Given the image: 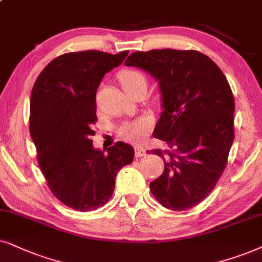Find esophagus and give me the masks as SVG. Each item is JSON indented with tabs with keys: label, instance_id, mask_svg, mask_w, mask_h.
Returning a JSON list of instances; mask_svg holds the SVG:
<instances>
[{
	"label": "esophagus",
	"instance_id": "obj_1",
	"mask_svg": "<svg viewBox=\"0 0 262 262\" xmlns=\"http://www.w3.org/2000/svg\"><path fill=\"white\" fill-rule=\"evenodd\" d=\"M134 149H135V157H137V158H140V157L146 156V149H144L142 147H139V146H137Z\"/></svg>",
	"mask_w": 262,
	"mask_h": 262
}]
</instances>
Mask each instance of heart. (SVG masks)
I'll use <instances>...</instances> for the list:
<instances>
[{"mask_svg": "<svg viewBox=\"0 0 262 262\" xmlns=\"http://www.w3.org/2000/svg\"><path fill=\"white\" fill-rule=\"evenodd\" d=\"M118 79H120L123 90L129 96L133 95V92L147 85V80H146L145 75L141 72L135 71V69H123L118 74ZM151 127L152 118L149 116H144L134 121L123 122L117 127V134L125 141L140 144L145 140L146 134Z\"/></svg>", "mask_w": 262, "mask_h": 262, "instance_id": "obj_1", "label": "heart"}]
</instances>
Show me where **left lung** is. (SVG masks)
Here are the masks:
<instances>
[{"label":"left lung","mask_w":262,"mask_h":262,"mask_svg":"<svg viewBox=\"0 0 262 262\" xmlns=\"http://www.w3.org/2000/svg\"><path fill=\"white\" fill-rule=\"evenodd\" d=\"M159 81L164 111L153 137L166 148L164 172L149 183L164 207L186 211L213 190L224 172L235 139V99L221 68L196 50L135 51L124 62ZM149 152V151H148Z\"/></svg>","instance_id":"obj_1"}]
</instances>
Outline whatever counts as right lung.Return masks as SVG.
Returning <instances> with one entry per match:
<instances>
[{
    "label": "right lung",
    "instance_id": "obj_1",
    "mask_svg": "<svg viewBox=\"0 0 262 262\" xmlns=\"http://www.w3.org/2000/svg\"><path fill=\"white\" fill-rule=\"evenodd\" d=\"M128 50L111 55L87 50L56 57L34 82L30 133L51 193L75 211H95L113 196L115 179L133 162L134 148L117 141L106 153L95 149L96 93L105 73L120 66Z\"/></svg>",
    "mask_w": 262,
    "mask_h": 262
}]
</instances>
